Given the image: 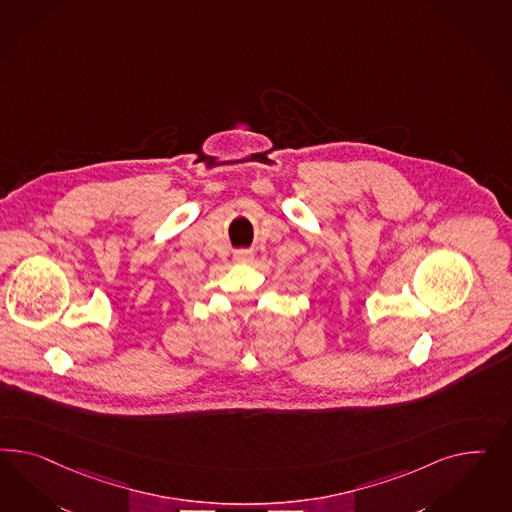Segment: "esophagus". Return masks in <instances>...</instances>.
<instances>
[{
  "mask_svg": "<svg viewBox=\"0 0 512 512\" xmlns=\"http://www.w3.org/2000/svg\"><path fill=\"white\" fill-rule=\"evenodd\" d=\"M234 261L236 263H251L253 261V251L251 249H238L234 253Z\"/></svg>",
  "mask_w": 512,
  "mask_h": 512,
  "instance_id": "obj_1",
  "label": "esophagus"
}]
</instances>
